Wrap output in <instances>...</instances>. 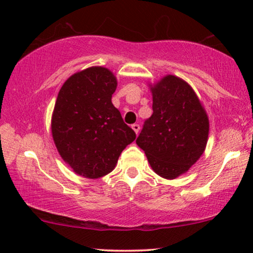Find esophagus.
<instances>
[{
	"label": "esophagus",
	"mask_w": 253,
	"mask_h": 253,
	"mask_svg": "<svg viewBox=\"0 0 253 253\" xmlns=\"http://www.w3.org/2000/svg\"><path fill=\"white\" fill-rule=\"evenodd\" d=\"M131 127H132V130L134 131V132H136V134H138V132H139V130H140L139 124H132Z\"/></svg>",
	"instance_id": "esophagus-1"
}]
</instances>
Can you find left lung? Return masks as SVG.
<instances>
[{"instance_id": "8db88e82", "label": "left lung", "mask_w": 253, "mask_h": 253, "mask_svg": "<svg viewBox=\"0 0 253 253\" xmlns=\"http://www.w3.org/2000/svg\"><path fill=\"white\" fill-rule=\"evenodd\" d=\"M153 114L145 121L136 143L153 170L174 179L195 165L205 151L210 123L191 86L168 75L151 85Z\"/></svg>"}]
</instances>
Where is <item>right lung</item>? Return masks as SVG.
Listing matches in <instances>:
<instances>
[{"label": "right lung", "instance_id": "add662e5", "mask_svg": "<svg viewBox=\"0 0 253 253\" xmlns=\"http://www.w3.org/2000/svg\"><path fill=\"white\" fill-rule=\"evenodd\" d=\"M116 77L92 67L67 79L51 116V134L62 159L76 174L102 177L115 168L120 154L136 139L112 103Z\"/></svg>", "mask_w": 253, "mask_h": 253}]
</instances>
